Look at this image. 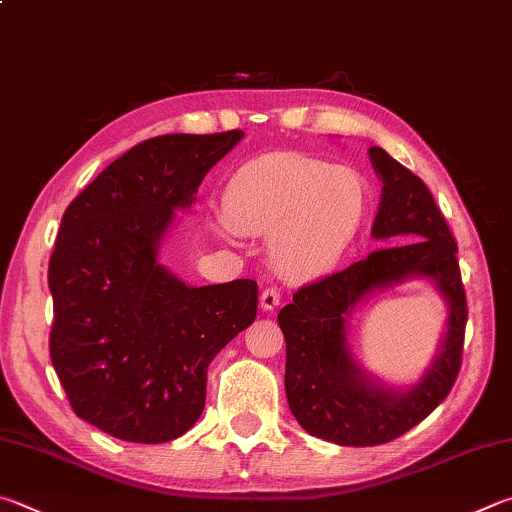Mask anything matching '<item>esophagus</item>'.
Returning <instances> with one entry per match:
<instances>
[{"mask_svg":"<svg viewBox=\"0 0 512 512\" xmlns=\"http://www.w3.org/2000/svg\"><path fill=\"white\" fill-rule=\"evenodd\" d=\"M280 302H282V295L273 286L264 288L262 295H259V306H262V311H273Z\"/></svg>","mask_w":512,"mask_h":512,"instance_id":"esophagus-1","label":"esophagus"}]
</instances>
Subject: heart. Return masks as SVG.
<instances>
[{
  "label": "heart",
  "mask_w": 512,
  "mask_h": 512,
  "mask_svg": "<svg viewBox=\"0 0 512 512\" xmlns=\"http://www.w3.org/2000/svg\"><path fill=\"white\" fill-rule=\"evenodd\" d=\"M367 185L347 167L280 152L239 165L221 190V221L237 235H268V259L286 280L329 273L360 235Z\"/></svg>",
  "instance_id": "heart-1"
}]
</instances>
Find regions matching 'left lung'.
Masks as SVG:
<instances>
[{
    "label": "left lung",
    "mask_w": 512,
    "mask_h": 512,
    "mask_svg": "<svg viewBox=\"0 0 512 512\" xmlns=\"http://www.w3.org/2000/svg\"><path fill=\"white\" fill-rule=\"evenodd\" d=\"M369 159L383 179L371 235L392 246L297 288L277 315L286 340V398L297 423L318 439L356 448L398 439L445 401L459 376L468 322L459 248L432 192L383 147H371ZM414 274L430 276L449 300V333L422 383L398 393L374 384L352 362L346 315L374 287Z\"/></svg>",
    "instance_id": "left-lung-1"
}]
</instances>
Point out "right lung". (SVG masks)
<instances>
[{
  "label": "right lung",
  "mask_w": 512,
  "mask_h": 512,
  "mask_svg": "<svg viewBox=\"0 0 512 512\" xmlns=\"http://www.w3.org/2000/svg\"><path fill=\"white\" fill-rule=\"evenodd\" d=\"M241 138L232 129L138 143L64 212L49 262L51 362L71 410L116 439L188 432L212 358L255 320V280L194 288L156 262L174 210L192 206Z\"/></svg>",
  "instance_id": "obj_1"
}]
</instances>
